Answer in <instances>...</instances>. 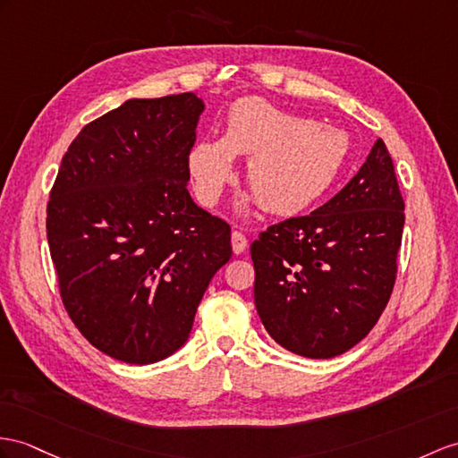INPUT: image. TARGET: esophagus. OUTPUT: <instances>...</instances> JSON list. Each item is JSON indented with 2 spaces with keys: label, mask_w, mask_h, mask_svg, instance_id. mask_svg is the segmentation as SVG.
Masks as SVG:
<instances>
[{
  "label": "esophagus",
  "mask_w": 458,
  "mask_h": 458,
  "mask_svg": "<svg viewBox=\"0 0 458 458\" xmlns=\"http://www.w3.org/2000/svg\"><path fill=\"white\" fill-rule=\"evenodd\" d=\"M231 247H233V252H235V254H242L244 250H247V247H249V241H247V237L242 235L241 231H233Z\"/></svg>",
  "instance_id": "obj_1"
}]
</instances>
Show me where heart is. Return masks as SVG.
<instances>
[{
	"label": "heart",
	"mask_w": 458,
	"mask_h": 458,
	"mask_svg": "<svg viewBox=\"0 0 458 458\" xmlns=\"http://www.w3.org/2000/svg\"><path fill=\"white\" fill-rule=\"evenodd\" d=\"M348 136L338 128L297 116L260 97L233 103L221 138H202L188 151L196 194L214 206L235 178V155L249 157L247 204L293 216L325 196L348 157Z\"/></svg>",
	"instance_id": "b5f03b06"
}]
</instances>
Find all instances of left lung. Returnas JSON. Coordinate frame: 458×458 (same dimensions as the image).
Instances as JSON below:
<instances>
[{"mask_svg": "<svg viewBox=\"0 0 458 458\" xmlns=\"http://www.w3.org/2000/svg\"><path fill=\"white\" fill-rule=\"evenodd\" d=\"M404 199L383 140L325 206L250 244L254 303L282 348L310 360L348 352L377 325L396 280Z\"/></svg>", "mask_w": 458, "mask_h": 458, "instance_id": "obj_1", "label": "left lung"}]
</instances>
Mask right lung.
I'll return each instance as SVG.
<instances>
[{"instance_id": "1", "label": "right lung", "mask_w": 458, "mask_h": 458, "mask_svg": "<svg viewBox=\"0 0 458 458\" xmlns=\"http://www.w3.org/2000/svg\"><path fill=\"white\" fill-rule=\"evenodd\" d=\"M204 100L130 98L65 151L47 209L50 256L73 325L97 350L148 365L191 336L231 227L188 192Z\"/></svg>"}]
</instances>
